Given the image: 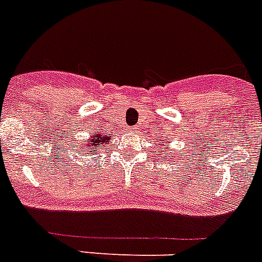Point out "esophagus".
I'll return each mask as SVG.
<instances>
[{"mask_svg": "<svg viewBox=\"0 0 262 262\" xmlns=\"http://www.w3.org/2000/svg\"><path fill=\"white\" fill-rule=\"evenodd\" d=\"M129 130H130V133L136 135V133H138V127L137 126H132L130 129H129Z\"/></svg>", "mask_w": 262, "mask_h": 262, "instance_id": "1", "label": "esophagus"}]
</instances>
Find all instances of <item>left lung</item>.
I'll list each match as a JSON object with an SVG mask.
<instances>
[{"mask_svg": "<svg viewBox=\"0 0 262 262\" xmlns=\"http://www.w3.org/2000/svg\"><path fill=\"white\" fill-rule=\"evenodd\" d=\"M161 146H162V148H164V144H162V142H161Z\"/></svg>", "mask_w": 262, "mask_h": 262, "instance_id": "left-lung-1", "label": "left lung"}]
</instances>
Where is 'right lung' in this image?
I'll return each mask as SVG.
<instances>
[{"label": "right lung", "instance_id": "obj_1", "mask_svg": "<svg viewBox=\"0 0 262 262\" xmlns=\"http://www.w3.org/2000/svg\"><path fill=\"white\" fill-rule=\"evenodd\" d=\"M111 135L107 136V132H96L92 136L82 140L80 144L77 145V148L80 150V155L83 153L86 157L90 155L93 156L97 153L101 146H104V145L111 142Z\"/></svg>", "mask_w": 262, "mask_h": 262}]
</instances>
